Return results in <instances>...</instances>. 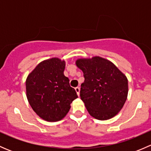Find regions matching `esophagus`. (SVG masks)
<instances>
[{
	"label": "esophagus",
	"instance_id": "34e87169",
	"mask_svg": "<svg viewBox=\"0 0 151 151\" xmlns=\"http://www.w3.org/2000/svg\"><path fill=\"white\" fill-rule=\"evenodd\" d=\"M75 91H76V92H77V96H80V88H79V87H77V88H75Z\"/></svg>",
	"mask_w": 151,
	"mask_h": 151
}]
</instances>
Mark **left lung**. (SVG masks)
I'll return each mask as SVG.
<instances>
[{
    "instance_id": "left-lung-1",
    "label": "left lung",
    "mask_w": 151,
    "mask_h": 151,
    "mask_svg": "<svg viewBox=\"0 0 151 151\" xmlns=\"http://www.w3.org/2000/svg\"><path fill=\"white\" fill-rule=\"evenodd\" d=\"M76 65L85 77L80 98L90 115L100 121L115 116L127 99L126 75L113 63L99 56L77 59Z\"/></svg>"
}]
</instances>
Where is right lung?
<instances>
[{
    "label": "right lung",
    "instance_id": "right-lung-1",
    "mask_svg": "<svg viewBox=\"0 0 151 151\" xmlns=\"http://www.w3.org/2000/svg\"><path fill=\"white\" fill-rule=\"evenodd\" d=\"M66 62L58 58L39 63L26 79V96L32 109L43 120L56 122L63 119L77 99L75 90L63 74Z\"/></svg>",
    "mask_w": 151,
    "mask_h": 151
}]
</instances>
